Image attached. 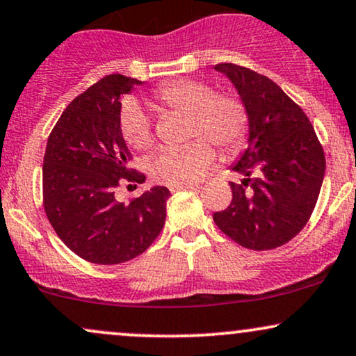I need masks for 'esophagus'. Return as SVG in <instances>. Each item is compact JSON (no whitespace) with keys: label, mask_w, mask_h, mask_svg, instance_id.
Instances as JSON below:
<instances>
[{"label":"esophagus","mask_w":356,"mask_h":356,"mask_svg":"<svg viewBox=\"0 0 356 356\" xmlns=\"http://www.w3.org/2000/svg\"><path fill=\"white\" fill-rule=\"evenodd\" d=\"M195 191L199 189V184H189V186H177V187H170V192H179V191Z\"/></svg>","instance_id":"1"}]
</instances>
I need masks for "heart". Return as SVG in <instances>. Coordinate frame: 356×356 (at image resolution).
I'll return each mask as SVG.
<instances>
[{
    "mask_svg": "<svg viewBox=\"0 0 356 356\" xmlns=\"http://www.w3.org/2000/svg\"><path fill=\"white\" fill-rule=\"evenodd\" d=\"M152 99L162 111L187 115L186 137L192 139L179 149H164L151 162L156 182L169 187L189 186L202 177L216 159V144L224 156H235L243 149L250 132V115L241 97L216 92L202 79H177L157 86ZM119 131L127 145L147 151L154 144L152 122L134 99H126L119 111Z\"/></svg>",
    "mask_w": 356,
    "mask_h": 356,
    "instance_id": "1",
    "label": "heart"
}]
</instances>
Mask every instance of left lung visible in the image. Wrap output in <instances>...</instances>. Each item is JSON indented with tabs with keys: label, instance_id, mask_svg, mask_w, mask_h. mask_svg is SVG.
<instances>
[{
	"label": "left lung",
	"instance_id": "left-lung-1",
	"mask_svg": "<svg viewBox=\"0 0 356 356\" xmlns=\"http://www.w3.org/2000/svg\"><path fill=\"white\" fill-rule=\"evenodd\" d=\"M216 70L232 81L250 115L248 147L230 182L232 202L213 213L227 237L252 250L284 245L307 225L325 175V152L297 102L267 76L232 63Z\"/></svg>",
	"mask_w": 356,
	"mask_h": 356
}]
</instances>
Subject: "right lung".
Masks as SVG:
<instances>
[{
	"mask_svg": "<svg viewBox=\"0 0 356 356\" xmlns=\"http://www.w3.org/2000/svg\"><path fill=\"white\" fill-rule=\"evenodd\" d=\"M140 81L109 74L71 101L51 131L42 162V207L70 250L92 264L136 259L159 237L165 222L167 187H152L129 202L114 192L124 182L143 184L131 169L132 154L119 131V97Z\"/></svg>",
	"mask_w": 356,
	"mask_h": 356,
	"instance_id": "obj_1",
	"label": "right lung"
}]
</instances>
